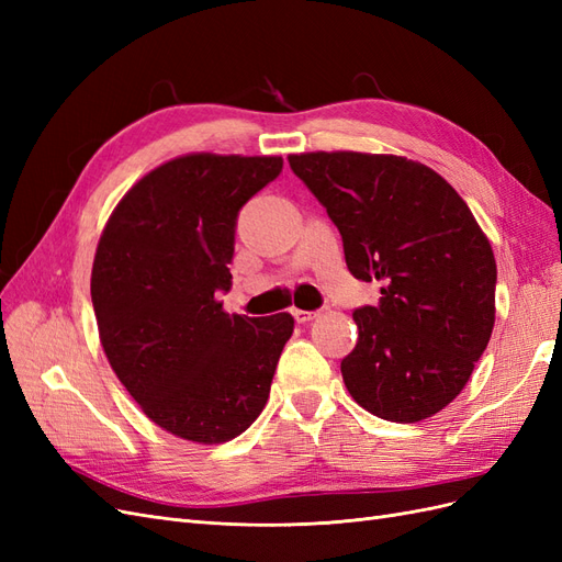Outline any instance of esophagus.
<instances>
[{
    "instance_id": "obj_1",
    "label": "esophagus",
    "mask_w": 562,
    "mask_h": 562,
    "mask_svg": "<svg viewBox=\"0 0 562 562\" xmlns=\"http://www.w3.org/2000/svg\"><path fill=\"white\" fill-rule=\"evenodd\" d=\"M293 316L297 323H307L312 318H316V312H304V310H293Z\"/></svg>"
}]
</instances>
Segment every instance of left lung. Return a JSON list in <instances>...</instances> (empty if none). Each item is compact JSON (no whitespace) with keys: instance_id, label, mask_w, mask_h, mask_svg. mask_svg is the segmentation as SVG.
Segmentation results:
<instances>
[{"instance_id":"left-lung-1","label":"left lung","mask_w":562,"mask_h":562,"mask_svg":"<svg viewBox=\"0 0 562 562\" xmlns=\"http://www.w3.org/2000/svg\"><path fill=\"white\" fill-rule=\"evenodd\" d=\"M288 161L342 234L351 274L384 283L378 307L353 312L359 342L339 366L351 398L401 424L443 411L495 326V252L464 199L396 155L307 151Z\"/></svg>"}]
</instances>
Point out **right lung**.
I'll use <instances>...</instances> for the list:
<instances>
[{"instance_id": "1", "label": "right lung", "mask_w": 562, "mask_h": 562, "mask_svg": "<svg viewBox=\"0 0 562 562\" xmlns=\"http://www.w3.org/2000/svg\"><path fill=\"white\" fill-rule=\"evenodd\" d=\"M281 157L184 155L135 182L98 241L91 300L119 382L161 429L225 443L258 419L291 314H227L236 217Z\"/></svg>"}]
</instances>
